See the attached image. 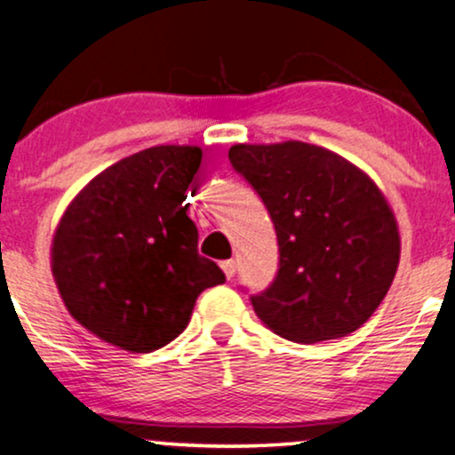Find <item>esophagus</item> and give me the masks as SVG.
I'll use <instances>...</instances> for the list:
<instances>
[{
	"label": "esophagus",
	"instance_id": "obj_1",
	"mask_svg": "<svg viewBox=\"0 0 455 455\" xmlns=\"http://www.w3.org/2000/svg\"><path fill=\"white\" fill-rule=\"evenodd\" d=\"M222 269H224V275H227V278L231 280V278H235V271H237V263H235L233 259L222 260Z\"/></svg>",
	"mask_w": 455,
	"mask_h": 455
}]
</instances>
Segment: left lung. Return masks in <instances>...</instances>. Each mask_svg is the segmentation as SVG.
Instances as JSON below:
<instances>
[{"mask_svg": "<svg viewBox=\"0 0 455 455\" xmlns=\"http://www.w3.org/2000/svg\"><path fill=\"white\" fill-rule=\"evenodd\" d=\"M228 160L267 207L278 237L275 278L250 295L260 321L304 344L362 327L387 295L400 259L398 227L374 181L301 140L233 145Z\"/></svg>", "mask_w": 455, "mask_h": 455, "instance_id": "8db88e82", "label": "left lung"}]
</instances>
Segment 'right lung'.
<instances>
[{
    "instance_id": "1",
    "label": "right lung",
    "mask_w": 455,
    "mask_h": 455,
    "mask_svg": "<svg viewBox=\"0 0 455 455\" xmlns=\"http://www.w3.org/2000/svg\"><path fill=\"white\" fill-rule=\"evenodd\" d=\"M201 149L160 145L104 169L78 192L53 239L70 315L104 342L149 353L175 340L196 297L224 271L198 254L188 188Z\"/></svg>"
}]
</instances>
